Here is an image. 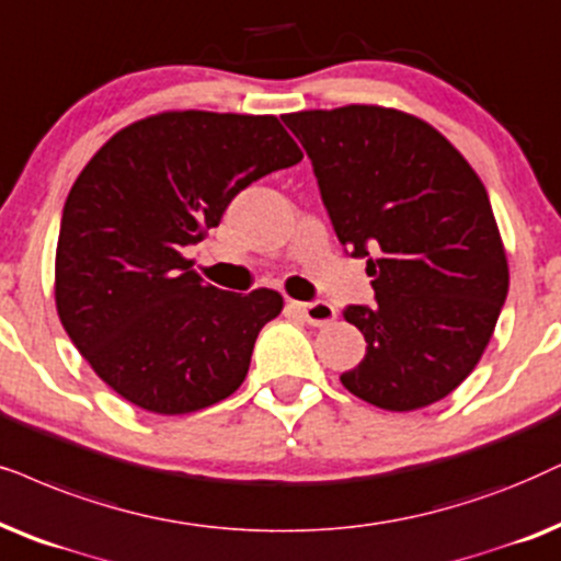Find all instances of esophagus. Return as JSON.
Instances as JSON below:
<instances>
[{
  "label": "esophagus",
  "mask_w": 561,
  "mask_h": 561,
  "mask_svg": "<svg viewBox=\"0 0 561 561\" xmlns=\"http://www.w3.org/2000/svg\"><path fill=\"white\" fill-rule=\"evenodd\" d=\"M290 309L314 327H324L337 319V309L327 301H290Z\"/></svg>",
  "instance_id": "obj_1"
}]
</instances>
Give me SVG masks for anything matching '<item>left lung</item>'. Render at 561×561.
I'll return each mask as SVG.
<instances>
[{
    "label": "left lung",
    "mask_w": 561,
    "mask_h": 561,
    "mask_svg": "<svg viewBox=\"0 0 561 561\" xmlns=\"http://www.w3.org/2000/svg\"><path fill=\"white\" fill-rule=\"evenodd\" d=\"M283 123L314 164L337 239L368 257L374 278L376 307L343 311L368 347L340 381L389 412L440 402L477 368L511 286L482 180L440 130L394 107L301 111Z\"/></svg>",
    "instance_id": "obj_1"
}]
</instances>
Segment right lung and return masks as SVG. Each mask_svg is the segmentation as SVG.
Returning <instances> with one entry per match:
<instances>
[{
	"mask_svg": "<svg viewBox=\"0 0 561 561\" xmlns=\"http://www.w3.org/2000/svg\"><path fill=\"white\" fill-rule=\"evenodd\" d=\"M304 159L275 115L164 111L107 138L71 185L56 244V311L126 402L187 414L242 387L254 340L283 311L191 271L239 191Z\"/></svg>",
	"mask_w": 561,
	"mask_h": 561,
	"instance_id": "obj_1",
	"label": "right lung"
}]
</instances>
